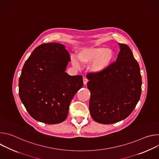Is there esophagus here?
<instances>
[{
  "mask_svg": "<svg viewBox=\"0 0 159 159\" xmlns=\"http://www.w3.org/2000/svg\"><path fill=\"white\" fill-rule=\"evenodd\" d=\"M87 82H88V80H87L86 78H84V79H83L84 84V85H86L87 83Z\"/></svg>",
  "mask_w": 159,
  "mask_h": 159,
  "instance_id": "obj_1",
  "label": "esophagus"
}]
</instances>
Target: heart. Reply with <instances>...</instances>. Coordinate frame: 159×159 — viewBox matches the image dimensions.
Returning a JSON list of instances; mask_svg holds the SVG:
<instances>
[{
  "instance_id": "b5f03b06",
  "label": "heart",
  "mask_w": 159,
  "mask_h": 159,
  "mask_svg": "<svg viewBox=\"0 0 159 159\" xmlns=\"http://www.w3.org/2000/svg\"><path fill=\"white\" fill-rule=\"evenodd\" d=\"M115 54L114 51L104 47H90L80 50L77 58L83 65L90 63V70L93 73H100L106 70L114 61ZM72 65L79 68V62L74 58L72 59Z\"/></svg>"
}]
</instances>
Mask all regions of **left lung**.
Here are the masks:
<instances>
[{"mask_svg": "<svg viewBox=\"0 0 159 159\" xmlns=\"http://www.w3.org/2000/svg\"><path fill=\"white\" fill-rule=\"evenodd\" d=\"M119 46L115 62L102 72L87 75L90 116L101 124L115 123L126 118L142 93L139 65L128 45L119 43Z\"/></svg>", "mask_w": 159, "mask_h": 159, "instance_id": "obj_1", "label": "left lung"}]
</instances>
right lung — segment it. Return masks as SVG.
Here are the masks:
<instances>
[{
  "label": "right lung",
  "instance_id": "obj_1",
  "mask_svg": "<svg viewBox=\"0 0 159 159\" xmlns=\"http://www.w3.org/2000/svg\"><path fill=\"white\" fill-rule=\"evenodd\" d=\"M70 61L63 44H42L26 61L19 80L20 99L38 121L58 124L67 117L72 99L83 86L82 75L65 72Z\"/></svg>",
  "mask_w": 159,
  "mask_h": 159
}]
</instances>
